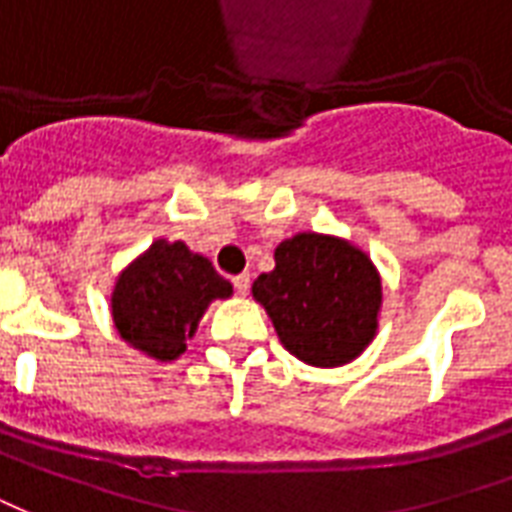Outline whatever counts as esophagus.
<instances>
[{
	"mask_svg": "<svg viewBox=\"0 0 512 512\" xmlns=\"http://www.w3.org/2000/svg\"><path fill=\"white\" fill-rule=\"evenodd\" d=\"M232 283H234V288L240 291V294H248V288H251V275H248V272H242V275H234Z\"/></svg>",
	"mask_w": 512,
	"mask_h": 512,
	"instance_id": "1",
	"label": "esophagus"
}]
</instances>
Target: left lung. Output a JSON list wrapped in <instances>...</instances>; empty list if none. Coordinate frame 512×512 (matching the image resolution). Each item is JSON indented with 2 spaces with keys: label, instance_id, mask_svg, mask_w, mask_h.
<instances>
[{
  "label": "left lung",
  "instance_id": "left-lung-1",
  "mask_svg": "<svg viewBox=\"0 0 512 512\" xmlns=\"http://www.w3.org/2000/svg\"><path fill=\"white\" fill-rule=\"evenodd\" d=\"M253 297L286 351L313 367H340L372 343L383 294L367 253L302 232L275 248V270L253 280Z\"/></svg>",
  "mask_w": 512,
  "mask_h": 512
}]
</instances>
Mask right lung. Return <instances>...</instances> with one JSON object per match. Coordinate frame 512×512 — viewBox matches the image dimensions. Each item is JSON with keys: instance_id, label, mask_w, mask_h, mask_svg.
I'll list each match as a JSON object with an SVG mask.
<instances>
[{"instance_id": "right-lung-1", "label": "right lung", "mask_w": 512, "mask_h": 512, "mask_svg": "<svg viewBox=\"0 0 512 512\" xmlns=\"http://www.w3.org/2000/svg\"><path fill=\"white\" fill-rule=\"evenodd\" d=\"M226 297H232V283L205 256L183 242L156 240L115 283L113 321L137 351L172 361L186 351L207 305Z\"/></svg>"}]
</instances>
